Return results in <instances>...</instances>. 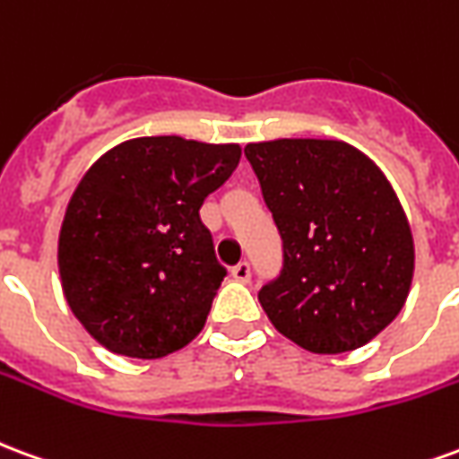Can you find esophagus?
<instances>
[{"instance_id":"34e87169","label":"esophagus","mask_w":459,"mask_h":459,"mask_svg":"<svg viewBox=\"0 0 459 459\" xmlns=\"http://www.w3.org/2000/svg\"><path fill=\"white\" fill-rule=\"evenodd\" d=\"M230 275H233V280H238V282H248L250 265L248 263H238V265H233V268H230Z\"/></svg>"}]
</instances>
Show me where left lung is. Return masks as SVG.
<instances>
[{"label":"left lung","mask_w":459,"mask_h":459,"mask_svg":"<svg viewBox=\"0 0 459 459\" xmlns=\"http://www.w3.org/2000/svg\"><path fill=\"white\" fill-rule=\"evenodd\" d=\"M246 157L285 248L280 278L258 295L273 327L312 354L368 344L403 309L415 270L391 181L342 140L250 142Z\"/></svg>","instance_id":"8db88e82"}]
</instances>
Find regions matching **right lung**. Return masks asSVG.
<instances>
[{
	"instance_id": "1",
	"label": "right lung",
	"mask_w": 459,
	"mask_h": 459,
	"mask_svg": "<svg viewBox=\"0 0 459 459\" xmlns=\"http://www.w3.org/2000/svg\"><path fill=\"white\" fill-rule=\"evenodd\" d=\"M240 144L134 137L91 164L65 206L58 273L85 332L113 354L161 359L196 339L226 270L199 209Z\"/></svg>"
}]
</instances>
